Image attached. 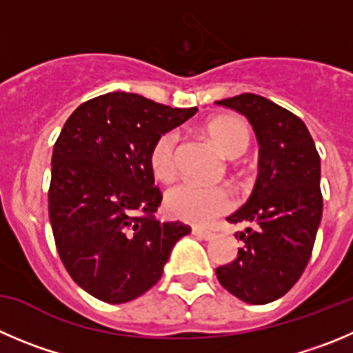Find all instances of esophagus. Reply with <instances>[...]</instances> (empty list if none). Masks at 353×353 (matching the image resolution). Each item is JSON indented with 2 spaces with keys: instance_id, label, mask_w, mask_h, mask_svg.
Wrapping results in <instances>:
<instances>
[{
  "instance_id": "esophagus-1",
  "label": "esophagus",
  "mask_w": 353,
  "mask_h": 353,
  "mask_svg": "<svg viewBox=\"0 0 353 353\" xmlns=\"http://www.w3.org/2000/svg\"><path fill=\"white\" fill-rule=\"evenodd\" d=\"M193 235L195 236H199V239H202V240H212L214 236V233L212 232H209V230H203V228H193Z\"/></svg>"
}]
</instances>
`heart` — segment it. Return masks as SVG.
<instances>
[{
    "label": "heart",
    "mask_w": 353,
    "mask_h": 353,
    "mask_svg": "<svg viewBox=\"0 0 353 353\" xmlns=\"http://www.w3.org/2000/svg\"><path fill=\"white\" fill-rule=\"evenodd\" d=\"M210 139L230 158H236L249 146V127L239 117L214 118L207 125ZM177 134L163 132L150 150V167L154 177L163 183L174 179ZM233 207L232 193L223 186L199 183H181L172 186L165 195V209L172 217L193 225H209L217 216H223Z\"/></svg>",
    "instance_id": "1"
}]
</instances>
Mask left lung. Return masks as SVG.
<instances>
[{
	"mask_svg": "<svg viewBox=\"0 0 353 353\" xmlns=\"http://www.w3.org/2000/svg\"><path fill=\"white\" fill-rule=\"evenodd\" d=\"M249 120L259 144L254 190L230 223H254L240 232L243 245L216 268L228 292L251 305L282 298L305 272L322 219L321 157L306 125L291 111L256 94L216 101Z\"/></svg>",
	"mask_w": 353,
	"mask_h": 353,
	"instance_id": "1",
	"label": "left lung"
}]
</instances>
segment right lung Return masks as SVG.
Masks as SVG:
<instances>
[{
    "mask_svg": "<svg viewBox=\"0 0 353 353\" xmlns=\"http://www.w3.org/2000/svg\"><path fill=\"white\" fill-rule=\"evenodd\" d=\"M196 108H169L110 92L72 111L52 153L48 216L71 279L101 301L127 303L160 281L172 247L192 228L154 219L161 193L150 150Z\"/></svg>",
    "mask_w": 353,
    "mask_h": 353,
    "instance_id": "1",
    "label": "right lung"
}]
</instances>
